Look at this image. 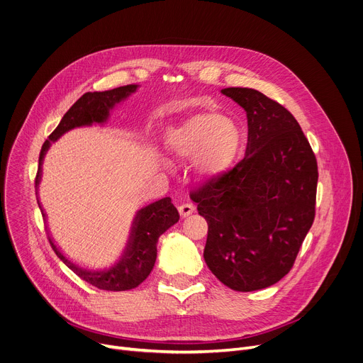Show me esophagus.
<instances>
[{
    "label": "esophagus",
    "mask_w": 363,
    "mask_h": 363,
    "mask_svg": "<svg viewBox=\"0 0 363 363\" xmlns=\"http://www.w3.org/2000/svg\"><path fill=\"white\" fill-rule=\"evenodd\" d=\"M178 210H179V214H181L182 217H188L189 214L194 213L196 206L191 204V203H184V204H181V206L178 207Z\"/></svg>",
    "instance_id": "obj_1"
}]
</instances>
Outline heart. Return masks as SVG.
Here are the masks:
<instances>
[{"label":"heart","mask_w":363,"mask_h":363,"mask_svg":"<svg viewBox=\"0 0 363 363\" xmlns=\"http://www.w3.org/2000/svg\"><path fill=\"white\" fill-rule=\"evenodd\" d=\"M166 150L177 159L196 157L203 177L223 174L236 160L242 134L233 121L217 112H201L166 134Z\"/></svg>","instance_id":"1"}]
</instances>
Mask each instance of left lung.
I'll return each instance as SVG.
<instances>
[{"label": "left lung", "mask_w": 363, "mask_h": 363, "mask_svg": "<svg viewBox=\"0 0 363 363\" xmlns=\"http://www.w3.org/2000/svg\"><path fill=\"white\" fill-rule=\"evenodd\" d=\"M247 112L245 157L191 192L208 223L204 259L238 292L283 279L315 217L318 166L295 116L258 90H222Z\"/></svg>", "instance_id": "left-lung-1"}]
</instances>
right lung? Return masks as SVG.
<instances>
[{"label":"right lung","instance_id":"right-lung-1","mask_svg":"<svg viewBox=\"0 0 363 363\" xmlns=\"http://www.w3.org/2000/svg\"><path fill=\"white\" fill-rule=\"evenodd\" d=\"M137 84H128L106 91H87L65 112L58 127L52 131L50 137H48V140L43 143V146L40 149L39 169L35 178L36 189L40 181V164L45 153L51 146V141L58 140L64 133L76 127L91 125L93 123H105L109 116V111L121 101L127 99L131 93L137 90ZM38 204L40 207L39 201ZM178 220L179 213L169 197L141 208L133 222L131 235L124 255L121 257V259L112 269L104 272H90L79 267V265L71 262L61 254V251L52 242L51 238L50 244L58 255V258L67 265V267L74 272L80 279L90 283L91 286L111 292L130 291V289L137 287L140 283L147 279V276L155 267V261L157 255L156 245L159 236L169 228L174 226Z\"/></svg>","mask_w":363,"mask_h":363}]
</instances>
